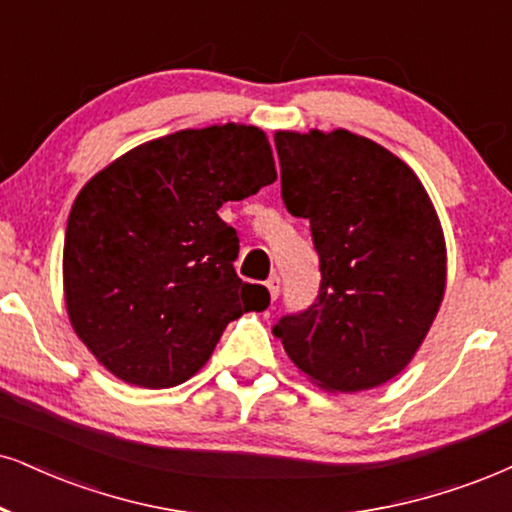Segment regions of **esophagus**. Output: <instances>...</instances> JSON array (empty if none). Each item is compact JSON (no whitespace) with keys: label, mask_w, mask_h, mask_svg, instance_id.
<instances>
[{"label":"esophagus","mask_w":512,"mask_h":512,"mask_svg":"<svg viewBox=\"0 0 512 512\" xmlns=\"http://www.w3.org/2000/svg\"><path fill=\"white\" fill-rule=\"evenodd\" d=\"M266 285H268V292H270V296H273V299H277V296H280V277H277V275H270Z\"/></svg>","instance_id":"1"}]
</instances>
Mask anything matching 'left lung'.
<instances>
[{
	"instance_id": "1",
	"label": "left lung",
	"mask_w": 512,
	"mask_h": 512,
	"mask_svg": "<svg viewBox=\"0 0 512 512\" xmlns=\"http://www.w3.org/2000/svg\"><path fill=\"white\" fill-rule=\"evenodd\" d=\"M282 199L311 220L320 289L273 334L308 380L363 391L410 363L446 289L441 223L418 175L349 130L277 132Z\"/></svg>"
}]
</instances>
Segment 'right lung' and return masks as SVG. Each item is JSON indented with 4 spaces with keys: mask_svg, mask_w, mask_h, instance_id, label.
<instances>
[{
    "mask_svg": "<svg viewBox=\"0 0 512 512\" xmlns=\"http://www.w3.org/2000/svg\"><path fill=\"white\" fill-rule=\"evenodd\" d=\"M254 125L180 130L140 144L80 189L63 244V294L82 344L118 380L182 384L227 323L270 294L235 273L239 237L218 216L275 182Z\"/></svg>",
    "mask_w": 512,
    "mask_h": 512,
    "instance_id": "add662e5",
    "label": "right lung"
}]
</instances>
